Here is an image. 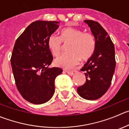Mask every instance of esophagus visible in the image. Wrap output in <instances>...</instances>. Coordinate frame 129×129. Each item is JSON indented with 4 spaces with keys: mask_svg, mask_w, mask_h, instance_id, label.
Segmentation results:
<instances>
[{
    "mask_svg": "<svg viewBox=\"0 0 129 129\" xmlns=\"http://www.w3.org/2000/svg\"><path fill=\"white\" fill-rule=\"evenodd\" d=\"M66 72H67V74H68L69 75H70V76H74V75H75L76 74V71H66Z\"/></svg>",
    "mask_w": 129,
    "mask_h": 129,
    "instance_id": "obj_1",
    "label": "esophagus"
}]
</instances>
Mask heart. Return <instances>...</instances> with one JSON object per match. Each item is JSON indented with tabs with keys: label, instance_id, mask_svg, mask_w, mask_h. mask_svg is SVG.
<instances>
[{
	"label": "heart",
	"instance_id": "1",
	"mask_svg": "<svg viewBox=\"0 0 129 129\" xmlns=\"http://www.w3.org/2000/svg\"><path fill=\"white\" fill-rule=\"evenodd\" d=\"M59 38L54 35L49 36L47 46L53 56H57L62 50V42L70 43L67 53H63L55 60L57 66L71 69L79 63L80 60H86L93 55L96 48V40L93 35L83 32L78 28L64 27L60 31Z\"/></svg>",
	"mask_w": 129,
	"mask_h": 129
}]
</instances>
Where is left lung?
I'll return each instance as SVG.
<instances>
[{"label":"left lung","instance_id":"obj_1","mask_svg":"<svg viewBox=\"0 0 129 129\" xmlns=\"http://www.w3.org/2000/svg\"><path fill=\"white\" fill-rule=\"evenodd\" d=\"M96 40L93 55L84 65L86 82L78 87L77 92L87 100L101 98L109 89L115 69V54L113 42L107 31L98 22L85 20Z\"/></svg>","mask_w":129,"mask_h":129}]
</instances>
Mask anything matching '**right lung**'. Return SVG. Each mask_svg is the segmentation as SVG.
I'll return each mask as SVG.
<instances>
[{
	"instance_id": "1",
	"label": "right lung",
	"mask_w": 129,
	"mask_h": 129,
	"mask_svg": "<svg viewBox=\"0 0 129 129\" xmlns=\"http://www.w3.org/2000/svg\"><path fill=\"white\" fill-rule=\"evenodd\" d=\"M57 21H37L30 24L14 44L11 58L16 86L24 99L43 104L55 92V79L62 70L50 68L53 60L47 40L58 28Z\"/></svg>"
}]
</instances>
